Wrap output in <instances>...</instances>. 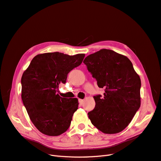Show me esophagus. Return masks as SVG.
Segmentation results:
<instances>
[{"mask_svg": "<svg viewBox=\"0 0 161 161\" xmlns=\"http://www.w3.org/2000/svg\"><path fill=\"white\" fill-rule=\"evenodd\" d=\"M79 104H80V105H82L83 103H84V100H82V99H79Z\"/></svg>", "mask_w": 161, "mask_h": 161, "instance_id": "34e87169", "label": "esophagus"}]
</instances>
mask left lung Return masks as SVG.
<instances>
[{
  "mask_svg": "<svg viewBox=\"0 0 161 161\" xmlns=\"http://www.w3.org/2000/svg\"><path fill=\"white\" fill-rule=\"evenodd\" d=\"M104 96L96 95L94 110L88 113L91 123L102 132H121L129 125L141 105V79L127 57L103 49L83 61Z\"/></svg>",
  "mask_w": 161,
  "mask_h": 161,
  "instance_id": "1",
  "label": "left lung"
}]
</instances>
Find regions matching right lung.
Masks as SVG:
<instances>
[{
    "instance_id": "right-lung-1",
    "label": "right lung",
    "mask_w": 161,
    "mask_h": 161,
    "mask_svg": "<svg viewBox=\"0 0 161 161\" xmlns=\"http://www.w3.org/2000/svg\"><path fill=\"white\" fill-rule=\"evenodd\" d=\"M85 56L59 52L39 54L24 72L23 104L32 123L42 133L58 136L69 129L78 109V99L62 98L57 92L59 85L65 84L68 73L80 65Z\"/></svg>"
}]
</instances>
